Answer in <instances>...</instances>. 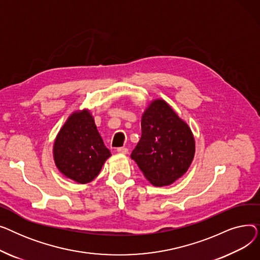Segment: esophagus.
Masks as SVG:
<instances>
[{"label":"esophagus","instance_id":"34e87169","mask_svg":"<svg viewBox=\"0 0 260 260\" xmlns=\"http://www.w3.org/2000/svg\"><path fill=\"white\" fill-rule=\"evenodd\" d=\"M117 152L119 154H127L128 153V149L126 147H118L117 148Z\"/></svg>","mask_w":260,"mask_h":260}]
</instances>
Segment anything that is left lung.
I'll return each mask as SVG.
<instances>
[{"label":"left lung","instance_id":"obj_1","mask_svg":"<svg viewBox=\"0 0 260 260\" xmlns=\"http://www.w3.org/2000/svg\"><path fill=\"white\" fill-rule=\"evenodd\" d=\"M141 132L131 157L145 178L165 186L182 177L195 155V139L186 123L165 100L157 99L142 115Z\"/></svg>","mask_w":260,"mask_h":260}]
</instances>
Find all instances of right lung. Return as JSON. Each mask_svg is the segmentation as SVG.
<instances>
[{"mask_svg":"<svg viewBox=\"0 0 260 260\" xmlns=\"http://www.w3.org/2000/svg\"><path fill=\"white\" fill-rule=\"evenodd\" d=\"M111 152L104 145L88 109L73 113L53 143L58 170L78 183H88L100 173Z\"/></svg>","mask_w":260,"mask_h":260,"instance_id":"1","label":"right lung"}]
</instances>
